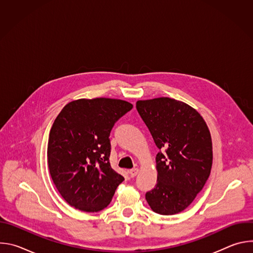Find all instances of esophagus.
I'll return each mask as SVG.
<instances>
[{
  "label": "esophagus",
  "mask_w": 253,
  "mask_h": 253,
  "mask_svg": "<svg viewBox=\"0 0 253 253\" xmlns=\"http://www.w3.org/2000/svg\"><path fill=\"white\" fill-rule=\"evenodd\" d=\"M139 172V169L138 168H133L131 170H129V174H130V177H135Z\"/></svg>",
  "instance_id": "esophagus-1"
}]
</instances>
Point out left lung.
I'll return each instance as SVG.
<instances>
[{"label":"left lung","mask_w":253,"mask_h":253,"mask_svg":"<svg viewBox=\"0 0 253 253\" xmlns=\"http://www.w3.org/2000/svg\"><path fill=\"white\" fill-rule=\"evenodd\" d=\"M136 108L161 150L156 155L157 184L146 200L158 214H177L193 202L210 175V131L202 116L182 101L139 100Z\"/></svg>","instance_id":"left-lung-1"}]
</instances>
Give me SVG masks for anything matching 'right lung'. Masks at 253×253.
<instances>
[{
  "label": "right lung",
  "mask_w": 253,
  "mask_h": 253,
  "mask_svg": "<svg viewBox=\"0 0 253 253\" xmlns=\"http://www.w3.org/2000/svg\"><path fill=\"white\" fill-rule=\"evenodd\" d=\"M133 105L111 98L69 102L49 135L48 165L53 182L71 206L98 212L110 204L124 177L112 169L110 132Z\"/></svg>",
  "instance_id": "1"
}]
</instances>
